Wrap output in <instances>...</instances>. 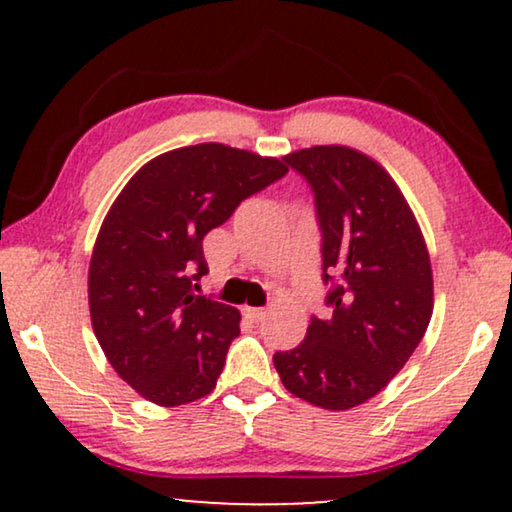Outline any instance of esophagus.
<instances>
[{"mask_svg": "<svg viewBox=\"0 0 512 512\" xmlns=\"http://www.w3.org/2000/svg\"><path fill=\"white\" fill-rule=\"evenodd\" d=\"M265 314H268V310H263V307H244V317L251 321H263Z\"/></svg>", "mask_w": 512, "mask_h": 512, "instance_id": "esophagus-1", "label": "esophagus"}]
</instances>
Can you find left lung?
I'll use <instances>...</instances> for the list:
<instances>
[{
    "instance_id": "obj_1",
    "label": "left lung",
    "mask_w": 512,
    "mask_h": 512,
    "mask_svg": "<svg viewBox=\"0 0 512 512\" xmlns=\"http://www.w3.org/2000/svg\"><path fill=\"white\" fill-rule=\"evenodd\" d=\"M317 200L331 319L272 356L284 387L324 410L366 403L401 373L433 312V272L422 228L384 167L342 144L284 156Z\"/></svg>"
}]
</instances>
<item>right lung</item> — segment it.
I'll return each instance as SVG.
<instances>
[{
	"label": "right lung",
	"mask_w": 512,
	"mask_h": 512,
	"mask_svg": "<svg viewBox=\"0 0 512 512\" xmlns=\"http://www.w3.org/2000/svg\"><path fill=\"white\" fill-rule=\"evenodd\" d=\"M286 172L284 158L181 146L139 167L109 207L90 256V321L111 368L146 401L177 408L212 394L242 317L193 293L209 272L202 237Z\"/></svg>",
	"instance_id": "right-lung-1"
}]
</instances>
